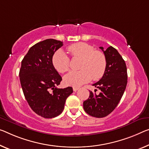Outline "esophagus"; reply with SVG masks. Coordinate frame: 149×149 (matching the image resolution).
Listing matches in <instances>:
<instances>
[{"mask_svg":"<svg viewBox=\"0 0 149 149\" xmlns=\"http://www.w3.org/2000/svg\"><path fill=\"white\" fill-rule=\"evenodd\" d=\"M79 89V88H78V87H73V91L76 92V91H77Z\"/></svg>","mask_w":149,"mask_h":149,"instance_id":"34e87169","label":"esophagus"}]
</instances>
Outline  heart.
<instances>
[{
    "label": "heart",
    "instance_id": "1",
    "mask_svg": "<svg viewBox=\"0 0 149 149\" xmlns=\"http://www.w3.org/2000/svg\"><path fill=\"white\" fill-rule=\"evenodd\" d=\"M67 50L72 58H82L79 71H70L64 77V83L77 87L91 81L101 79L106 71L107 61L103 52L96 51L93 46L78 42L68 46ZM52 65L57 71L63 73L69 70L70 58L62 50L54 54Z\"/></svg>",
    "mask_w": 149,
    "mask_h": 149
}]
</instances>
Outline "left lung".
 I'll list each match as a JSON object with an SVG mask.
<instances>
[{
  "instance_id": "obj_1",
  "label": "left lung",
  "mask_w": 149,
  "mask_h": 149,
  "mask_svg": "<svg viewBox=\"0 0 149 149\" xmlns=\"http://www.w3.org/2000/svg\"><path fill=\"white\" fill-rule=\"evenodd\" d=\"M100 49L106 56L107 68L101 79L93 85L100 89V92L96 94L90 91L89 98L83 102L86 113L97 118L104 117L114 111L127 84V66L117 50L111 46L105 51L102 47Z\"/></svg>"
}]
</instances>
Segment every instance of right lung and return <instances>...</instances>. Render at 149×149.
Segmentation results:
<instances>
[{"instance_id": "add662e5", "label": "right lung", "mask_w": 149, "mask_h": 149, "mask_svg": "<svg viewBox=\"0 0 149 149\" xmlns=\"http://www.w3.org/2000/svg\"><path fill=\"white\" fill-rule=\"evenodd\" d=\"M63 42L45 40L30 48L21 63L20 81L24 97L32 110L45 118L58 116L73 91L68 86L58 88L62 77L52 65V56Z\"/></svg>"}]
</instances>
